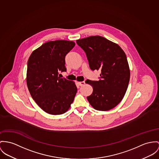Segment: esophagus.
Returning <instances> with one entry per match:
<instances>
[{
	"instance_id": "1",
	"label": "esophagus",
	"mask_w": 159,
	"mask_h": 159,
	"mask_svg": "<svg viewBox=\"0 0 159 159\" xmlns=\"http://www.w3.org/2000/svg\"><path fill=\"white\" fill-rule=\"evenodd\" d=\"M79 85L82 86H84L85 84V82H79Z\"/></svg>"
}]
</instances>
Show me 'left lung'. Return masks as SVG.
I'll list each match as a JSON object with an SVG mask.
<instances>
[{"instance_id": "left-lung-1", "label": "left lung", "mask_w": 159, "mask_h": 159, "mask_svg": "<svg viewBox=\"0 0 159 159\" xmlns=\"http://www.w3.org/2000/svg\"><path fill=\"white\" fill-rule=\"evenodd\" d=\"M76 42L85 52L90 69L101 71L99 80H86L93 88L87 97L89 103L98 111L112 109L122 101L129 82L130 70L125 52L117 43L99 36Z\"/></svg>"}]
</instances>
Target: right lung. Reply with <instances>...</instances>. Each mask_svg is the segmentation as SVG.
<instances>
[{
	"label": "right lung",
	"instance_id": "obj_1",
	"mask_svg": "<svg viewBox=\"0 0 159 159\" xmlns=\"http://www.w3.org/2000/svg\"><path fill=\"white\" fill-rule=\"evenodd\" d=\"M73 41H49L33 51L27 64L26 84L39 107L52 115L70 108L77 93L73 81L58 77L66 71L65 56L74 48Z\"/></svg>",
	"mask_w": 159,
	"mask_h": 159
}]
</instances>
